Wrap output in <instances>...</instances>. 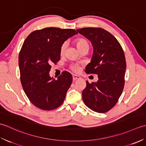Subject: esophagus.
<instances>
[{
    "mask_svg": "<svg viewBox=\"0 0 146 146\" xmlns=\"http://www.w3.org/2000/svg\"><path fill=\"white\" fill-rule=\"evenodd\" d=\"M81 79V78H80V76H77V75H73V80L74 82L76 81V80H80Z\"/></svg>",
    "mask_w": 146,
    "mask_h": 146,
    "instance_id": "esophagus-1",
    "label": "esophagus"
}]
</instances>
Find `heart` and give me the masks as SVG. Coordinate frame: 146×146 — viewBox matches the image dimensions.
<instances>
[{"mask_svg":"<svg viewBox=\"0 0 146 146\" xmlns=\"http://www.w3.org/2000/svg\"><path fill=\"white\" fill-rule=\"evenodd\" d=\"M75 44L77 48L78 49H81L82 47L86 45H88V42L86 41V40L83 39H78L77 41H76L75 42ZM66 43H63V44L61 45V48H60V54H63L64 51H65V49H66ZM71 69L73 71H75V72H78L80 71V67L77 64H72L71 66H70Z\"/></svg>","mask_w":146,"mask_h":146,"instance_id":"b5f03b06","label":"heart"}]
</instances>
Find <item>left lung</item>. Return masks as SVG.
<instances>
[{
  "mask_svg": "<svg viewBox=\"0 0 146 146\" xmlns=\"http://www.w3.org/2000/svg\"><path fill=\"white\" fill-rule=\"evenodd\" d=\"M76 31L91 41L94 52L85 73L97 74L98 80L90 83L82 92L85 104L96 112L105 113L117 104L125 83L126 61L122 46L107 31L85 27Z\"/></svg>",
  "mask_w": 146,
  "mask_h": 146,
  "instance_id": "left-lung-1",
  "label": "left lung"
}]
</instances>
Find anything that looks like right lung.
Returning a JSON list of instances; mask_svg holds the SVG:
<instances>
[{
	"label": "right lung",
	"mask_w": 146,
	"mask_h": 146,
	"mask_svg": "<svg viewBox=\"0 0 146 146\" xmlns=\"http://www.w3.org/2000/svg\"><path fill=\"white\" fill-rule=\"evenodd\" d=\"M78 34L72 29L46 27L27 37L19 55L22 86L36 107L51 110L63 103L72 83V75L63 71L57 80L49 76L51 64L60 60V48L65 41Z\"/></svg>",
	"instance_id": "right-lung-1"
}]
</instances>
